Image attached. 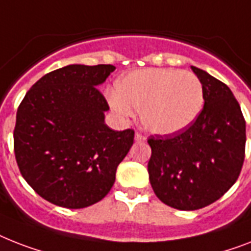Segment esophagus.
<instances>
[{
  "label": "esophagus",
  "instance_id": "1",
  "mask_svg": "<svg viewBox=\"0 0 251 251\" xmlns=\"http://www.w3.org/2000/svg\"><path fill=\"white\" fill-rule=\"evenodd\" d=\"M134 139H135L136 143H140V142H146V136L142 135V134H139V132H136L135 136H134Z\"/></svg>",
  "mask_w": 251,
  "mask_h": 251
}]
</instances>
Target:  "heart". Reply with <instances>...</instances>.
Here are the masks:
<instances>
[{"label":"heart","instance_id":"b5f03b06","mask_svg":"<svg viewBox=\"0 0 251 251\" xmlns=\"http://www.w3.org/2000/svg\"><path fill=\"white\" fill-rule=\"evenodd\" d=\"M116 93L108 101L116 112L131 115L140 111V121L148 131L170 135L196 121L203 107V87L196 75L169 68H146L122 75Z\"/></svg>","mask_w":251,"mask_h":251}]
</instances>
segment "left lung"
Listing matches in <instances>:
<instances>
[{"mask_svg": "<svg viewBox=\"0 0 251 251\" xmlns=\"http://www.w3.org/2000/svg\"><path fill=\"white\" fill-rule=\"evenodd\" d=\"M191 68L202 83V111L188 129L148 139L151 185L178 210H197L221 199L237 180L245 158V120L231 89Z\"/></svg>", "mask_w": 251, "mask_h": 251, "instance_id": "1", "label": "left lung"}]
</instances>
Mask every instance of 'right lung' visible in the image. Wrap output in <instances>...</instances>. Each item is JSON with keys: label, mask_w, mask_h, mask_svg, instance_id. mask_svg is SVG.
<instances>
[{"label": "right lung", "mask_w": 251, "mask_h": 251, "mask_svg": "<svg viewBox=\"0 0 251 251\" xmlns=\"http://www.w3.org/2000/svg\"><path fill=\"white\" fill-rule=\"evenodd\" d=\"M116 67L71 64L41 77L16 112L14 152L25 182L49 202L82 209L99 202L134 143V130L104 122L98 90Z\"/></svg>", "instance_id": "obj_1"}]
</instances>
